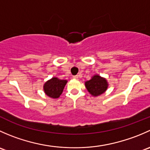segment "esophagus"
I'll list each match as a JSON object with an SVG mask.
<instances>
[{
  "instance_id": "34e87169",
  "label": "esophagus",
  "mask_w": 150,
  "mask_h": 150,
  "mask_svg": "<svg viewBox=\"0 0 150 150\" xmlns=\"http://www.w3.org/2000/svg\"><path fill=\"white\" fill-rule=\"evenodd\" d=\"M73 78L75 80H78V75H75V76H73Z\"/></svg>"
}]
</instances>
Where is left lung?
<instances>
[{
  "label": "left lung",
  "instance_id": "obj_1",
  "mask_svg": "<svg viewBox=\"0 0 150 150\" xmlns=\"http://www.w3.org/2000/svg\"><path fill=\"white\" fill-rule=\"evenodd\" d=\"M85 86L91 96H99L104 93L108 88V82L105 78L99 75H94L89 81L85 82Z\"/></svg>",
  "mask_w": 150,
  "mask_h": 150
}]
</instances>
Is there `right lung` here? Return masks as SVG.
I'll return each instance as SVG.
<instances>
[{
  "label": "right lung",
  "mask_w": 150,
  "mask_h": 150,
  "mask_svg": "<svg viewBox=\"0 0 150 150\" xmlns=\"http://www.w3.org/2000/svg\"><path fill=\"white\" fill-rule=\"evenodd\" d=\"M67 80H61L57 77L51 78L43 85V91L46 95L52 99H58L62 93Z\"/></svg>",
  "instance_id": "right-lung-1"
}]
</instances>
